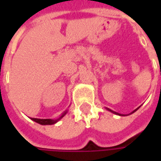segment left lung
Wrapping results in <instances>:
<instances>
[{"mask_svg": "<svg viewBox=\"0 0 161 161\" xmlns=\"http://www.w3.org/2000/svg\"><path fill=\"white\" fill-rule=\"evenodd\" d=\"M140 107H141V106H140ZM140 107H138V108H135L134 111H132L131 113H129L128 115H131V114H133V113H135V112L136 111V110H137V109H138V108H140ZM106 109H107V110H108V111H110V112H111V113H113V114H115V115H120V116H126V115H123V114H119V113H117V112L113 111V110H111V109H109V108H106Z\"/></svg>", "mask_w": 161, "mask_h": 161, "instance_id": "obj_1", "label": "left lung"}]
</instances>
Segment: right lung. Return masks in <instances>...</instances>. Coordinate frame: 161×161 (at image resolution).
Here are the masks:
<instances>
[{
	"label": "right lung",
	"mask_w": 161,
	"mask_h": 161,
	"mask_svg": "<svg viewBox=\"0 0 161 161\" xmlns=\"http://www.w3.org/2000/svg\"><path fill=\"white\" fill-rule=\"evenodd\" d=\"M68 112V110H65V111L64 112L62 115H60L58 119H39V118H31V120H33V121H35L37 123H39V124L41 125H53L57 123L58 121L61 120V119L63 118L64 115H66V113Z\"/></svg>",
	"instance_id": "add662e5"
}]
</instances>
